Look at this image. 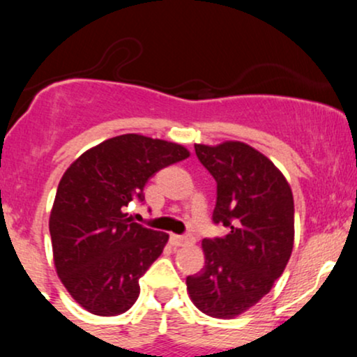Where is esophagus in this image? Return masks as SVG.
I'll use <instances>...</instances> for the list:
<instances>
[{"label":"esophagus","instance_id":"1","mask_svg":"<svg viewBox=\"0 0 357 357\" xmlns=\"http://www.w3.org/2000/svg\"><path fill=\"white\" fill-rule=\"evenodd\" d=\"M171 243H173L174 247H183V245L195 243V238L190 235H171Z\"/></svg>","mask_w":357,"mask_h":357}]
</instances>
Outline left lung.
I'll use <instances>...</instances> for the list:
<instances>
[{
    "instance_id": "obj_1",
    "label": "left lung",
    "mask_w": 357,
    "mask_h": 357,
    "mask_svg": "<svg viewBox=\"0 0 357 357\" xmlns=\"http://www.w3.org/2000/svg\"><path fill=\"white\" fill-rule=\"evenodd\" d=\"M216 181L213 221L228 235L204 238V267L186 278L192 304L218 319H233L267 296L294 248V196L272 161L238 141L195 144Z\"/></svg>"
}]
</instances>
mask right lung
Returning a JSON list of instances; mask_svg holds the SVG:
<instances>
[{"mask_svg":"<svg viewBox=\"0 0 357 357\" xmlns=\"http://www.w3.org/2000/svg\"><path fill=\"white\" fill-rule=\"evenodd\" d=\"M190 158L176 142L122 134L85 151L61 176L50 213L53 261L75 302L96 315H119L137 301L139 278L169 235L127 218L144 202L147 179Z\"/></svg>","mask_w":357,"mask_h":357,"instance_id":"1","label":"right lung"}]
</instances>
